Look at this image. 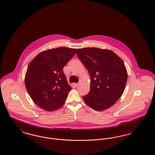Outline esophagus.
<instances>
[{
	"label": "esophagus",
	"instance_id": "obj_1",
	"mask_svg": "<svg viewBox=\"0 0 155 155\" xmlns=\"http://www.w3.org/2000/svg\"><path fill=\"white\" fill-rule=\"evenodd\" d=\"M78 85H79V83H75V84H74V86H75V87H77Z\"/></svg>",
	"mask_w": 155,
	"mask_h": 155
}]
</instances>
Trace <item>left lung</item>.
Returning a JSON list of instances; mask_svg holds the SVG:
<instances>
[{
    "instance_id": "left-lung-1",
    "label": "left lung",
    "mask_w": 155,
    "mask_h": 155,
    "mask_svg": "<svg viewBox=\"0 0 155 155\" xmlns=\"http://www.w3.org/2000/svg\"><path fill=\"white\" fill-rule=\"evenodd\" d=\"M77 54L90 76V91L83 97L85 103L97 111L108 109L125 90L128 74L124 62L112 51L96 48L78 49Z\"/></svg>"
}]
</instances>
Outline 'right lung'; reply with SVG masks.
<instances>
[{
    "instance_id": "add662e5",
    "label": "right lung",
    "mask_w": 155,
    "mask_h": 155,
    "mask_svg": "<svg viewBox=\"0 0 155 155\" xmlns=\"http://www.w3.org/2000/svg\"><path fill=\"white\" fill-rule=\"evenodd\" d=\"M76 50L65 47L46 50L37 54L28 65L25 84L31 98L40 108L52 111L65 103L71 87L63 68Z\"/></svg>"
}]
</instances>
